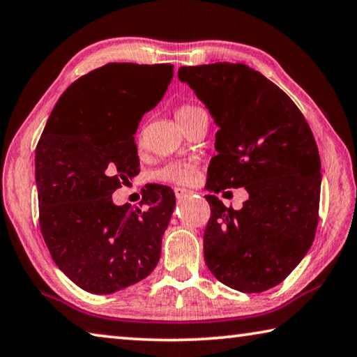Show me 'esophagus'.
<instances>
[{
	"mask_svg": "<svg viewBox=\"0 0 357 357\" xmlns=\"http://www.w3.org/2000/svg\"><path fill=\"white\" fill-rule=\"evenodd\" d=\"M187 193H190V190L183 189V187H174V195H176L178 200L179 198H183L184 195H187Z\"/></svg>",
	"mask_w": 357,
	"mask_h": 357,
	"instance_id": "obj_1",
	"label": "esophagus"
}]
</instances>
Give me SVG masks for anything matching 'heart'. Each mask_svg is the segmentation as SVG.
<instances>
[{"label":"heart","mask_w":357,"mask_h":357,"mask_svg":"<svg viewBox=\"0 0 357 357\" xmlns=\"http://www.w3.org/2000/svg\"><path fill=\"white\" fill-rule=\"evenodd\" d=\"M203 113H204V110L202 107L193 105V104H183L176 110V118L181 124L185 126ZM195 174H197L195 162L173 160V162H168L167 165L160 167L159 170H155L154 178L157 181H162V183L187 185L192 183L193 178H195Z\"/></svg>","instance_id":"b5f03b06"}]
</instances>
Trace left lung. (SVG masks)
Segmentation results:
<instances>
[{"mask_svg": "<svg viewBox=\"0 0 357 357\" xmlns=\"http://www.w3.org/2000/svg\"><path fill=\"white\" fill-rule=\"evenodd\" d=\"M178 78L219 128L206 189L249 193L238 211L206 195L204 261L223 285L266 291L291 274L315 239L321 190L315 138L294 102L249 66H183Z\"/></svg>", "mask_w": 357, "mask_h": 357, "instance_id": "obj_1", "label": "left lung"}]
</instances>
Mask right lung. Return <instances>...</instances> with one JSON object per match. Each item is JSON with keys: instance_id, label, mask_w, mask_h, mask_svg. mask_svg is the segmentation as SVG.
Segmentation results:
<instances>
[{"instance_id": "right-lung-1", "label": "right lung", "mask_w": 357, "mask_h": 357, "mask_svg": "<svg viewBox=\"0 0 357 357\" xmlns=\"http://www.w3.org/2000/svg\"><path fill=\"white\" fill-rule=\"evenodd\" d=\"M172 78V64L102 66L66 89L40 135L42 236L58 268L88 293L128 288L159 263L176 203L173 190L151 184L140 208L116 206L112 193L140 172L138 123L164 98Z\"/></svg>"}]
</instances>
